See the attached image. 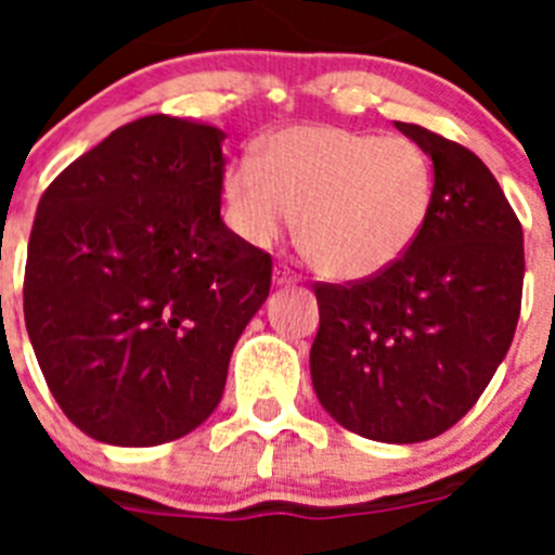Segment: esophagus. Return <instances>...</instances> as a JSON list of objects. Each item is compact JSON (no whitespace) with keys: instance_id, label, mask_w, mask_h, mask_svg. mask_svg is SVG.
Returning a JSON list of instances; mask_svg holds the SVG:
<instances>
[{"instance_id":"obj_1","label":"esophagus","mask_w":555,"mask_h":555,"mask_svg":"<svg viewBox=\"0 0 555 555\" xmlns=\"http://www.w3.org/2000/svg\"><path fill=\"white\" fill-rule=\"evenodd\" d=\"M297 281H300V274L294 272L288 263H278V267H274V283H278V286H292V283Z\"/></svg>"}]
</instances>
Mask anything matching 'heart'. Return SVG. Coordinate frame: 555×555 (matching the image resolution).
I'll use <instances>...</instances> for the list:
<instances>
[{
  "mask_svg": "<svg viewBox=\"0 0 555 555\" xmlns=\"http://www.w3.org/2000/svg\"><path fill=\"white\" fill-rule=\"evenodd\" d=\"M230 217L247 242H278L300 214L302 255L327 278L364 281L400 261L428 222L434 166L403 135L292 127L224 175Z\"/></svg>",
  "mask_w": 555,
  "mask_h": 555,
  "instance_id": "obj_1",
  "label": "heart"
}]
</instances>
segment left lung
Instances as JSON below:
<instances>
[{
	"mask_svg": "<svg viewBox=\"0 0 555 555\" xmlns=\"http://www.w3.org/2000/svg\"><path fill=\"white\" fill-rule=\"evenodd\" d=\"M397 130L434 160L428 222L400 261L317 283L311 380L322 409L375 442L453 428L512 347L522 306V224L487 164L420 125Z\"/></svg>",
	"mask_w": 555,
	"mask_h": 555,
	"instance_id": "left-lung-1",
	"label": "left lung"
}]
</instances>
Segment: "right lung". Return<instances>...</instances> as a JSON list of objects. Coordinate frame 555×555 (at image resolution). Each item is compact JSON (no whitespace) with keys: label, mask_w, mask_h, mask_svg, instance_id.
<instances>
[{"label":"right lung","mask_w":555,"mask_h":555,"mask_svg":"<svg viewBox=\"0 0 555 555\" xmlns=\"http://www.w3.org/2000/svg\"><path fill=\"white\" fill-rule=\"evenodd\" d=\"M224 132L144 116L43 191L24 322L47 386L91 439H180L222 400L230 352L272 286V255L224 228Z\"/></svg>","instance_id":"right-lung-1"}]
</instances>
